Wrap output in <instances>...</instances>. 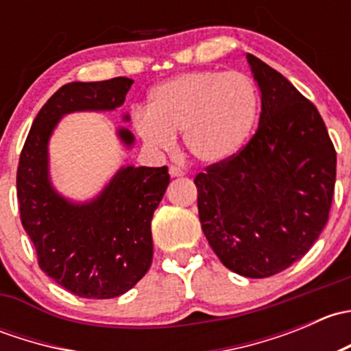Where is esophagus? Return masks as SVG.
Returning <instances> with one entry per match:
<instances>
[{"instance_id": "1", "label": "esophagus", "mask_w": 351, "mask_h": 351, "mask_svg": "<svg viewBox=\"0 0 351 351\" xmlns=\"http://www.w3.org/2000/svg\"><path fill=\"white\" fill-rule=\"evenodd\" d=\"M169 176L171 178H182V176H185V171L182 168H178V166H171L169 168Z\"/></svg>"}]
</instances>
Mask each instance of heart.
<instances>
[{
  "label": "heart",
  "mask_w": 351,
  "mask_h": 351,
  "mask_svg": "<svg viewBox=\"0 0 351 351\" xmlns=\"http://www.w3.org/2000/svg\"><path fill=\"white\" fill-rule=\"evenodd\" d=\"M258 115V93L243 73L190 71L162 81L147 110L134 115V130L147 147L168 153L175 136L202 165H221L238 154Z\"/></svg>",
  "instance_id": "heart-1"
}]
</instances>
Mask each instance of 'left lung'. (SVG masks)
I'll return each instance as SVG.
<instances>
[{
    "mask_svg": "<svg viewBox=\"0 0 351 351\" xmlns=\"http://www.w3.org/2000/svg\"><path fill=\"white\" fill-rule=\"evenodd\" d=\"M261 93L256 134L195 178L198 217L226 268L267 278L311 250L328 222L336 153L317 108L274 67L246 54Z\"/></svg>",
    "mask_w": 351,
    "mask_h": 351,
    "instance_id": "8db88e82",
    "label": "left lung"
}]
</instances>
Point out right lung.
Instances as JSON below:
<instances>
[{
	"instance_id": "1",
	"label": "right lung",
	"mask_w": 351,
	"mask_h": 351,
	"mask_svg": "<svg viewBox=\"0 0 351 351\" xmlns=\"http://www.w3.org/2000/svg\"><path fill=\"white\" fill-rule=\"evenodd\" d=\"M134 81L113 77L67 83L40 108L20 154V217L42 271L74 295L112 299L132 289L153 261L151 219L169 185L168 168L122 165L97 197L71 200L52 185L49 141L67 113L122 107ZM129 122V113H123ZM130 149L136 137L117 129Z\"/></svg>"
}]
</instances>
